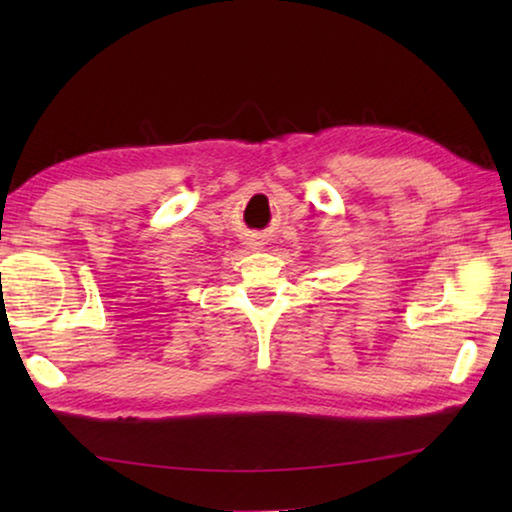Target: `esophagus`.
<instances>
[{"instance_id":"obj_1","label":"esophagus","mask_w":512,"mask_h":512,"mask_svg":"<svg viewBox=\"0 0 512 512\" xmlns=\"http://www.w3.org/2000/svg\"><path fill=\"white\" fill-rule=\"evenodd\" d=\"M248 246H250V248H259V246H262V241H259V239H250Z\"/></svg>"}]
</instances>
